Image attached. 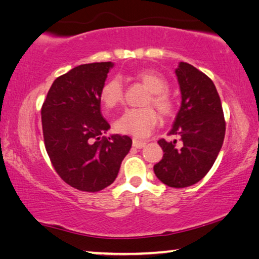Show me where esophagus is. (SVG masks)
I'll return each mask as SVG.
<instances>
[{
  "instance_id": "1",
  "label": "esophagus",
  "mask_w": 259,
  "mask_h": 259,
  "mask_svg": "<svg viewBox=\"0 0 259 259\" xmlns=\"http://www.w3.org/2000/svg\"><path fill=\"white\" fill-rule=\"evenodd\" d=\"M147 143H148V141H141V140H137V139L133 140V146L137 148V149H142V148L146 147Z\"/></svg>"
}]
</instances>
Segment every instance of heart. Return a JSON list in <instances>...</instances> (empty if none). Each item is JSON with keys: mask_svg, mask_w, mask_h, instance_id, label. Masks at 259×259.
I'll return each mask as SVG.
<instances>
[{"mask_svg": "<svg viewBox=\"0 0 259 259\" xmlns=\"http://www.w3.org/2000/svg\"><path fill=\"white\" fill-rule=\"evenodd\" d=\"M140 79L149 89L151 97L148 103H153L162 115L168 116L173 112V99L167 94V81L161 74L154 70H141L136 73ZM124 92L122 80L119 78L110 79L103 85L101 91V101L106 108H115L123 102ZM157 113L153 108L127 109L115 122L116 130L120 134H127L135 137H146L151 133L157 123Z\"/></svg>", "mask_w": 259, "mask_h": 259, "instance_id": "obj_1", "label": "heart"}]
</instances>
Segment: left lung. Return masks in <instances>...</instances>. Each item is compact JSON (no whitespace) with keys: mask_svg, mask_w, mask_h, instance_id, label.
I'll return each mask as SVG.
<instances>
[{"mask_svg":"<svg viewBox=\"0 0 259 259\" xmlns=\"http://www.w3.org/2000/svg\"><path fill=\"white\" fill-rule=\"evenodd\" d=\"M181 105L169 135L181 137L167 142L160 140L162 160L154 165V173L164 185L185 188L196 184L208 173L225 137V119L215 85L205 73L187 63L177 70Z\"/></svg>","mask_w":259,"mask_h":259,"instance_id":"1","label":"left lung"}]
</instances>
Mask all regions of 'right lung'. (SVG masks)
<instances>
[{
	"instance_id": "1",
	"label": "right lung",
	"mask_w": 259,
	"mask_h": 259,
	"mask_svg": "<svg viewBox=\"0 0 259 259\" xmlns=\"http://www.w3.org/2000/svg\"><path fill=\"white\" fill-rule=\"evenodd\" d=\"M113 63L84 64L58 77L41 109L45 147L55 171L82 192H99L115 181L129 153V136H104L101 91Z\"/></svg>"
}]
</instances>
